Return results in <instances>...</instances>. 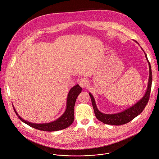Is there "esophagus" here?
<instances>
[{
  "mask_svg": "<svg viewBox=\"0 0 159 159\" xmlns=\"http://www.w3.org/2000/svg\"><path fill=\"white\" fill-rule=\"evenodd\" d=\"M78 84L80 86L83 88L86 87L87 83L86 80L85 78H81L78 80Z\"/></svg>",
  "mask_w": 159,
  "mask_h": 159,
  "instance_id": "1",
  "label": "esophagus"
}]
</instances>
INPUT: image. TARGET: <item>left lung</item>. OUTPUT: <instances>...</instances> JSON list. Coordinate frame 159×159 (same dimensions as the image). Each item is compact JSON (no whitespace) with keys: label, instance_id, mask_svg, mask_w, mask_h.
I'll use <instances>...</instances> for the list:
<instances>
[{"label":"left lung","instance_id":"left-lung-1","mask_svg":"<svg viewBox=\"0 0 159 159\" xmlns=\"http://www.w3.org/2000/svg\"><path fill=\"white\" fill-rule=\"evenodd\" d=\"M135 43L139 44L136 41H135ZM142 50L144 52V55L146 59L148 61V65H149V79H148V86H147V89L146 90V92L144 93V95L143 97L137 101L136 103H135L134 105H132L131 107H129V108L120 112H118L116 114H104L100 112L96 104L95 98L92 94L91 93H89L91 101H92V104L93 106V108L94 110L95 115L97 117V118L100 120L103 123L107 124V125H116V126H118V125H124L126 123H128V122L132 120L134 118H135L137 116H139L142 111L146 106L148 102L149 101V95H150V92L151 90V85H152V71H151V64L148 59V57L146 54L145 53L144 50L143 48L141 47Z\"/></svg>","mask_w":159,"mask_h":159}]
</instances>
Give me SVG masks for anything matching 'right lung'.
<instances>
[{
	"label": "right lung",
	"instance_id": "right-lung-1",
	"mask_svg": "<svg viewBox=\"0 0 159 159\" xmlns=\"http://www.w3.org/2000/svg\"><path fill=\"white\" fill-rule=\"evenodd\" d=\"M82 88L78 84L72 87L69 92L67 97L66 101V109L63 113V114L59 116L58 119L55 121H51L50 123H34L25 120L20 116H19L17 111L15 109L14 106L13 109L15 110V113L19 117V118L24 123L30 126L38 129V130H43V131H57L66 129L70 126L74 120V107L76 102V100L79 95V94L81 92Z\"/></svg>",
	"mask_w": 159,
	"mask_h": 159
}]
</instances>
